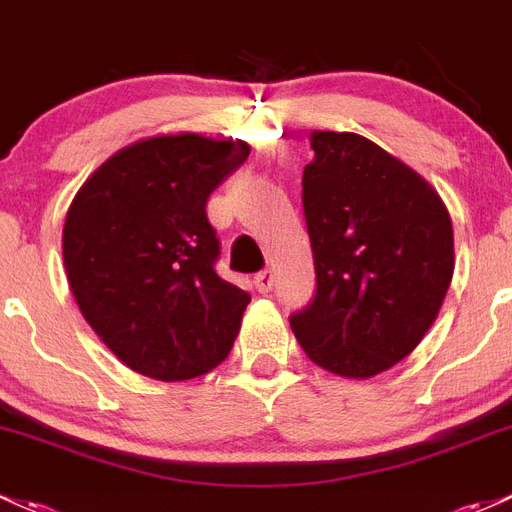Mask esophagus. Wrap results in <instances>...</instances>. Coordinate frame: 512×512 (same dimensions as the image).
<instances>
[{
  "instance_id": "esophagus-1",
  "label": "esophagus",
  "mask_w": 512,
  "mask_h": 512,
  "mask_svg": "<svg viewBox=\"0 0 512 512\" xmlns=\"http://www.w3.org/2000/svg\"><path fill=\"white\" fill-rule=\"evenodd\" d=\"M272 286H274V277H272V272H269V269H265V272H260L255 277V289L260 291V294H267Z\"/></svg>"
}]
</instances>
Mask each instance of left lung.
<instances>
[{"mask_svg": "<svg viewBox=\"0 0 512 512\" xmlns=\"http://www.w3.org/2000/svg\"><path fill=\"white\" fill-rule=\"evenodd\" d=\"M303 216L316 296L291 316L308 359L347 379L386 372L418 347L454 272L440 194L357 133L313 131Z\"/></svg>", "mask_w": 512, "mask_h": 512, "instance_id": "8db88e82", "label": "left lung"}]
</instances>
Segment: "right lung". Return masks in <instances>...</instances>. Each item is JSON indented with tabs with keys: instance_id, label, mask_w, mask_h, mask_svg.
Masks as SVG:
<instances>
[{
	"instance_id": "right-lung-1",
	"label": "right lung",
	"mask_w": 512,
	"mask_h": 512,
	"mask_svg": "<svg viewBox=\"0 0 512 512\" xmlns=\"http://www.w3.org/2000/svg\"><path fill=\"white\" fill-rule=\"evenodd\" d=\"M250 155L243 140L157 136L111 155L72 199L63 260L72 296L133 372L184 381L228 357L250 294L216 274L213 189Z\"/></svg>"
}]
</instances>
